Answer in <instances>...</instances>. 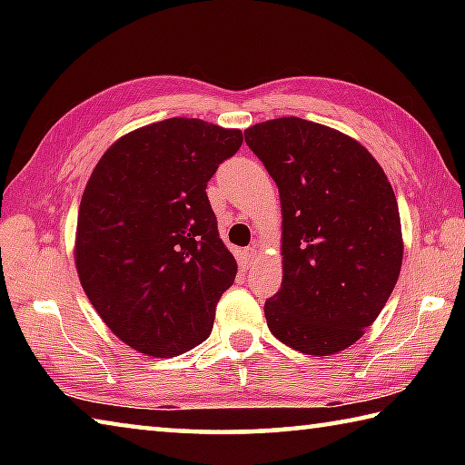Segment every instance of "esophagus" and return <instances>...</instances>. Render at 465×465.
<instances>
[{
	"label": "esophagus",
	"mask_w": 465,
	"mask_h": 465,
	"mask_svg": "<svg viewBox=\"0 0 465 465\" xmlns=\"http://www.w3.org/2000/svg\"><path fill=\"white\" fill-rule=\"evenodd\" d=\"M242 261H243V266H252L256 262V250L254 248H246L242 252Z\"/></svg>",
	"instance_id": "34e87169"
}]
</instances>
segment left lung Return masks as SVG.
<instances>
[{
  "label": "left lung",
  "mask_w": 465,
  "mask_h": 465,
  "mask_svg": "<svg viewBox=\"0 0 465 465\" xmlns=\"http://www.w3.org/2000/svg\"><path fill=\"white\" fill-rule=\"evenodd\" d=\"M243 137L282 209V282L264 303L266 324L291 349L334 355L363 336L396 287V194L375 157L326 124L282 116Z\"/></svg>",
  "instance_id": "left-lung-1"
}]
</instances>
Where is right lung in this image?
Returning <instances> with one entry per match:
<instances>
[{
    "mask_svg": "<svg viewBox=\"0 0 465 465\" xmlns=\"http://www.w3.org/2000/svg\"><path fill=\"white\" fill-rule=\"evenodd\" d=\"M242 131L166 119L102 155L77 215L75 266L85 295L124 344L176 357L211 334L233 285L207 183L242 145Z\"/></svg>",
    "mask_w": 465,
    "mask_h": 465,
    "instance_id": "obj_1",
    "label": "right lung"
}]
</instances>
